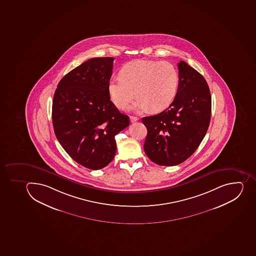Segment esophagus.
Instances as JSON below:
<instances>
[{"label": "esophagus", "mask_w": 256, "mask_h": 256, "mask_svg": "<svg viewBox=\"0 0 256 256\" xmlns=\"http://www.w3.org/2000/svg\"><path fill=\"white\" fill-rule=\"evenodd\" d=\"M138 120V118H136V116H130V122H136L137 120Z\"/></svg>", "instance_id": "34e87169"}]
</instances>
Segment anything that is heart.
<instances>
[{
  "label": "heart",
  "instance_id": "1",
  "mask_svg": "<svg viewBox=\"0 0 256 256\" xmlns=\"http://www.w3.org/2000/svg\"><path fill=\"white\" fill-rule=\"evenodd\" d=\"M120 76L112 78L108 93L118 108L123 109L136 96L132 108L136 112H158L169 107L180 86L178 70L169 62L138 60L124 65Z\"/></svg>",
  "mask_w": 256,
  "mask_h": 256
}]
</instances>
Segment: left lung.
Wrapping results in <instances>:
<instances>
[{"label": "left lung", "mask_w": 256, "mask_h": 256, "mask_svg": "<svg viewBox=\"0 0 256 256\" xmlns=\"http://www.w3.org/2000/svg\"><path fill=\"white\" fill-rule=\"evenodd\" d=\"M180 86L168 108L142 122L147 128L145 154L160 166H176L194 154L204 138L212 116L206 80L184 61L178 64Z\"/></svg>", "instance_id": "1"}]
</instances>
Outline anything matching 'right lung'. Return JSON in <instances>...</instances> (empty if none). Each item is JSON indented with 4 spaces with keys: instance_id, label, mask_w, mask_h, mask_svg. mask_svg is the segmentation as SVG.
I'll list each match as a JSON object with an SVG mask.
<instances>
[{
    "instance_id": "right-lung-1",
    "label": "right lung",
    "mask_w": 256,
    "mask_h": 256,
    "mask_svg": "<svg viewBox=\"0 0 256 256\" xmlns=\"http://www.w3.org/2000/svg\"><path fill=\"white\" fill-rule=\"evenodd\" d=\"M114 58L87 60L60 80L54 94L52 122L56 138L76 162L100 170L116 152L115 136L129 126V116L110 100Z\"/></svg>"
}]
</instances>
